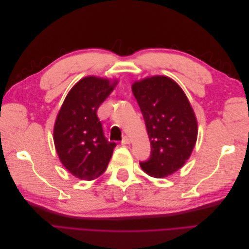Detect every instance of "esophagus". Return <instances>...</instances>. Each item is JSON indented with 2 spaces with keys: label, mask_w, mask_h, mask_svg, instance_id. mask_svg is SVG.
I'll list each match as a JSON object with an SVG mask.
<instances>
[{
  "label": "esophagus",
  "mask_w": 249,
  "mask_h": 249,
  "mask_svg": "<svg viewBox=\"0 0 249 249\" xmlns=\"http://www.w3.org/2000/svg\"><path fill=\"white\" fill-rule=\"evenodd\" d=\"M122 143H123V144H130V143H131V139H130L129 137H127V136H124V139L122 140Z\"/></svg>",
  "instance_id": "34e87169"
}]
</instances>
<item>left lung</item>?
<instances>
[{"label": "left lung", "mask_w": 249, "mask_h": 249, "mask_svg": "<svg viewBox=\"0 0 249 249\" xmlns=\"http://www.w3.org/2000/svg\"><path fill=\"white\" fill-rule=\"evenodd\" d=\"M132 91L144 118L152 145L143 171L165 178L189 159L197 139V122L186 94L168 77L155 76L135 82Z\"/></svg>", "instance_id": "1"}]
</instances>
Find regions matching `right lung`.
<instances>
[{"label":"right lung","instance_id":"1","mask_svg":"<svg viewBox=\"0 0 249 249\" xmlns=\"http://www.w3.org/2000/svg\"><path fill=\"white\" fill-rule=\"evenodd\" d=\"M117 81L86 77L66 95L54 126L57 154L64 167L82 179H94L106 170L115 142L105 137L97 109Z\"/></svg>","mask_w":249,"mask_h":249}]
</instances>
